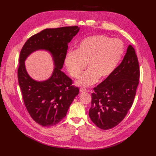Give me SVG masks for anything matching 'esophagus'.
Here are the masks:
<instances>
[{"label": "esophagus", "instance_id": "obj_1", "mask_svg": "<svg viewBox=\"0 0 156 156\" xmlns=\"http://www.w3.org/2000/svg\"><path fill=\"white\" fill-rule=\"evenodd\" d=\"M87 90L85 89V88H81L80 89V92H86Z\"/></svg>", "mask_w": 156, "mask_h": 156}]
</instances>
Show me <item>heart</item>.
I'll list each match as a JSON object with an SVG mask.
<instances>
[{"instance_id": "b5f03b06", "label": "heart", "mask_w": 156, "mask_h": 156, "mask_svg": "<svg viewBox=\"0 0 156 156\" xmlns=\"http://www.w3.org/2000/svg\"><path fill=\"white\" fill-rule=\"evenodd\" d=\"M125 53V45L119 38L95 35L83 39L75 51L69 52L65 64L70 75L79 78L87 66L89 69L76 81V85L89 87L101 78L105 80L116 70Z\"/></svg>"}]
</instances>
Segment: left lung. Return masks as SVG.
Masks as SVG:
<instances>
[{
  "label": "left lung",
  "mask_w": 156,
  "mask_h": 156,
  "mask_svg": "<svg viewBox=\"0 0 156 156\" xmlns=\"http://www.w3.org/2000/svg\"><path fill=\"white\" fill-rule=\"evenodd\" d=\"M140 78L134 48L129 45L112 75L94 88L89 117L101 129H109L122 121L132 106Z\"/></svg>",
  "instance_id": "left-lung-1"
}]
</instances>
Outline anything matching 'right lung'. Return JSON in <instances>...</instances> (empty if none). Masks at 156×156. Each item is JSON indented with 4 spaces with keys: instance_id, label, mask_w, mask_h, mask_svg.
<instances>
[{
    "instance_id": "right-lung-1",
    "label": "right lung",
    "mask_w": 156,
    "mask_h": 156,
    "mask_svg": "<svg viewBox=\"0 0 156 156\" xmlns=\"http://www.w3.org/2000/svg\"><path fill=\"white\" fill-rule=\"evenodd\" d=\"M80 30L77 26L47 28L31 36L24 44L20 55L18 82L24 104L30 116L42 126H52L66 116L79 89L61 71L68 44ZM37 50H45L53 56L55 68L48 80L37 82L29 76L24 61Z\"/></svg>"
}]
</instances>
